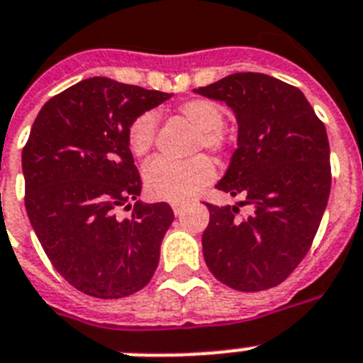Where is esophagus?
<instances>
[{
  "instance_id": "obj_1",
  "label": "esophagus",
  "mask_w": 363,
  "mask_h": 363,
  "mask_svg": "<svg viewBox=\"0 0 363 363\" xmlns=\"http://www.w3.org/2000/svg\"><path fill=\"white\" fill-rule=\"evenodd\" d=\"M172 208H173V212H175V214H181L182 208H184V203L173 201V203H172Z\"/></svg>"
}]
</instances>
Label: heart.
I'll list each match as a JSON object with an SVG mask.
<instances>
[{"mask_svg": "<svg viewBox=\"0 0 363 363\" xmlns=\"http://www.w3.org/2000/svg\"><path fill=\"white\" fill-rule=\"evenodd\" d=\"M179 113L197 128L191 141V151L207 149L214 155H223L228 151V135L222 128L223 111L216 102L207 99L184 100L179 104ZM155 115L141 113L140 117H135L126 132V143L132 155L138 158L149 155L155 145ZM212 177L214 164L205 155L191 156L181 162L155 158L147 164L143 172L147 194L160 201H186L208 184Z\"/></svg>", "mask_w": 363, "mask_h": 363, "instance_id": "obj_1", "label": "heart"}]
</instances>
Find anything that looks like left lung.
Masks as SVG:
<instances>
[{
	"label": "left lung",
	"instance_id": "8db88e82",
	"mask_svg": "<svg viewBox=\"0 0 363 363\" xmlns=\"http://www.w3.org/2000/svg\"><path fill=\"white\" fill-rule=\"evenodd\" d=\"M235 111L238 147L218 190L244 196L252 214L205 203L208 270L228 287L257 293L289 278L311 248L332 184L325 123L304 93L272 76L237 72L194 89Z\"/></svg>",
	"mask_w": 363,
	"mask_h": 363
}]
</instances>
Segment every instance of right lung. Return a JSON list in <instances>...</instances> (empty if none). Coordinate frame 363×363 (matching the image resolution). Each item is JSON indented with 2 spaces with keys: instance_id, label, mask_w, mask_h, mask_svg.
<instances>
[{
  "instance_id": "add662e5",
  "label": "right lung",
  "mask_w": 363,
  "mask_h": 363,
  "mask_svg": "<svg viewBox=\"0 0 363 363\" xmlns=\"http://www.w3.org/2000/svg\"><path fill=\"white\" fill-rule=\"evenodd\" d=\"M172 95L87 78L38 111L22 151L26 211L50 263L82 293L123 298L151 281L173 222L167 203H145L126 143L135 117ZM133 208L119 220L116 211Z\"/></svg>"
}]
</instances>
